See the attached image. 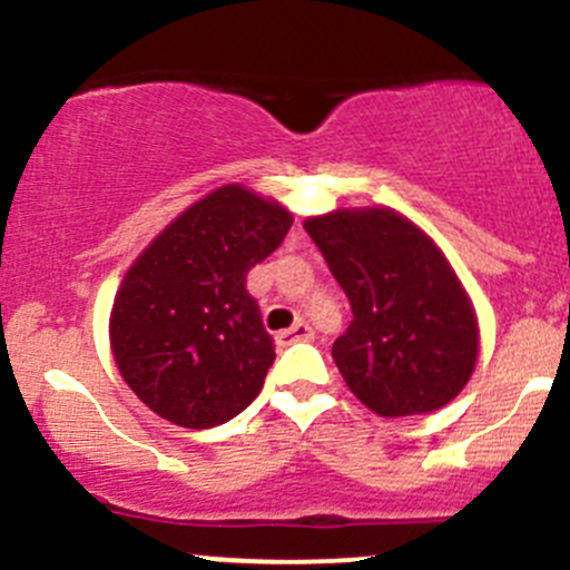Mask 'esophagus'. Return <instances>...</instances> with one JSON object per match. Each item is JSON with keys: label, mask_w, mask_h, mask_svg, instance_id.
Instances as JSON below:
<instances>
[{"label": "esophagus", "mask_w": 570, "mask_h": 570, "mask_svg": "<svg viewBox=\"0 0 570 570\" xmlns=\"http://www.w3.org/2000/svg\"><path fill=\"white\" fill-rule=\"evenodd\" d=\"M313 337V330L311 326H307L305 322H297V324H292L289 330H284V332H278V345H292V343H299V340H311Z\"/></svg>", "instance_id": "1"}]
</instances>
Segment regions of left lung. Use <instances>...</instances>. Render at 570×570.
<instances>
[{"label":"left lung","instance_id":"left-lung-1","mask_svg":"<svg viewBox=\"0 0 570 570\" xmlns=\"http://www.w3.org/2000/svg\"><path fill=\"white\" fill-rule=\"evenodd\" d=\"M305 230L351 303L353 322L332 358L358 402L402 417L440 410L461 394L480 330L434 240L391 208H340L311 217Z\"/></svg>","mask_w":570,"mask_h":570}]
</instances>
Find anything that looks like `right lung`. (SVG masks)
<instances>
[{
	"label": "right lung",
	"mask_w": 570,
	"mask_h": 570,
	"mask_svg": "<svg viewBox=\"0 0 570 570\" xmlns=\"http://www.w3.org/2000/svg\"><path fill=\"white\" fill-rule=\"evenodd\" d=\"M289 227L276 200L225 185L130 265L109 337L122 381L149 410L176 426L214 429L257 399L276 348L246 276Z\"/></svg>",
	"instance_id": "right-lung-1"
}]
</instances>
